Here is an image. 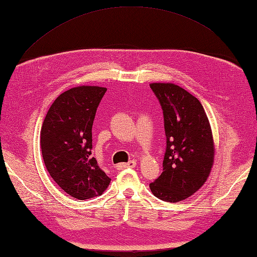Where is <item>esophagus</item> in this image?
Returning a JSON list of instances; mask_svg holds the SVG:
<instances>
[{"mask_svg": "<svg viewBox=\"0 0 257 257\" xmlns=\"http://www.w3.org/2000/svg\"><path fill=\"white\" fill-rule=\"evenodd\" d=\"M136 166H137V162L135 160H132L127 163H119V165H117V169L118 170H122V169H125V168H135Z\"/></svg>", "mask_w": 257, "mask_h": 257, "instance_id": "esophagus-1", "label": "esophagus"}]
</instances>
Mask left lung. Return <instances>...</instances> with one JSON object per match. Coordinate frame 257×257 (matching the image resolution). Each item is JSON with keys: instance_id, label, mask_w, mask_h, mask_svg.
I'll use <instances>...</instances> for the list:
<instances>
[{"instance_id": "8db88e82", "label": "left lung", "mask_w": 257, "mask_h": 257, "mask_svg": "<svg viewBox=\"0 0 257 257\" xmlns=\"http://www.w3.org/2000/svg\"><path fill=\"white\" fill-rule=\"evenodd\" d=\"M163 110L167 148L161 176L150 183L158 199L185 200L194 194L210 176L214 161L211 125L198 98L170 83H152Z\"/></svg>"}]
</instances>
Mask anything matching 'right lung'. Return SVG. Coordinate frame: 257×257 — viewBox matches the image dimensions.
Instances as JSON below:
<instances>
[{"label": "right lung", "instance_id": "right-lung-1", "mask_svg": "<svg viewBox=\"0 0 257 257\" xmlns=\"http://www.w3.org/2000/svg\"><path fill=\"white\" fill-rule=\"evenodd\" d=\"M107 88L78 86L59 95L48 109L41 129V150L48 173L72 198L101 195L110 178L91 156V128Z\"/></svg>", "mask_w": 257, "mask_h": 257}]
</instances>
